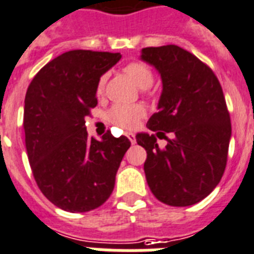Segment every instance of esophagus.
Here are the masks:
<instances>
[{"label":"esophagus","mask_w":254,"mask_h":254,"mask_svg":"<svg viewBox=\"0 0 254 254\" xmlns=\"http://www.w3.org/2000/svg\"><path fill=\"white\" fill-rule=\"evenodd\" d=\"M126 136L128 137V140L131 141L132 144H135V141H136V139H135V135H133L132 132H127L126 133Z\"/></svg>","instance_id":"esophagus-1"}]
</instances>
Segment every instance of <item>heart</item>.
I'll return each mask as SVG.
<instances>
[{"label": "heart", "instance_id": "obj_1", "mask_svg": "<svg viewBox=\"0 0 254 254\" xmlns=\"http://www.w3.org/2000/svg\"><path fill=\"white\" fill-rule=\"evenodd\" d=\"M123 72L140 89L149 88L153 82V72L143 62H131L126 64ZM105 82H106V76L99 77L98 82H97V93L98 94L102 93ZM144 114H145V111H144L143 106H140V105H121L119 103V105H114L109 110L107 118L113 125H115L119 128L132 129L136 127Z\"/></svg>", "mask_w": 254, "mask_h": 254}]
</instances>
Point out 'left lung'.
I'll return each instance as SVG.
<instances>
[{
    "label": "left lung",
    "instance_id": "left-lung-1",
    "mask_svg": "<svg viewBox=\"0 0 254 254\" xmlns=\"http://www.w3.org/2000/svg\"><path fill=\"white\" fill-rule=\"evenodd\" d=\"M140 58L155 66L162 80L159 113L147 127L173 136L160 148L155 135H136L147 151L148 186L162 203L191 206L216 188L226 169L231 118L222 86L210 66L174 44L143 48Z\"/></svg>",
    "mask_w": 254,
    "mask_h": 254
}]
</instances>
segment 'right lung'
Returning <instances> with one entry per match:
<instances>
[{
	"label": "right lung",
	"mask_w": 254,
	"mask_h": 254,
	"mask_svg": "<svg viewBox=\"0 0 254 254\" xmlns=\"http://www.w3.org/2000/svg\"><path fill=\"white\" fill-rule=\"evenodd\" d=\"M121 54L73 50L42 68L24 98V141L36 185L47 199L69 212L99 207L131 145L110 131L89 137L85 117L97 106V82Z\"/></svg>",
	"instance_id": "add662e5"
}]
</instances>
